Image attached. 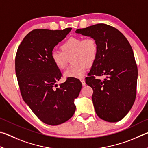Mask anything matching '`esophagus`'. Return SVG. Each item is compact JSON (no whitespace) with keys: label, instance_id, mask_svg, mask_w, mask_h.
<instances>
[{"label":"esophagus","instance_id":"esophagus-1","mask_svg":"<svg viewBox=\"0 0 148 148\" xmlns=\"http://www.w3.org/2000/svg\"><path fill=\"white\" fill-rule=\"evenodd\" d=\"M80 81H81V82H82V86H86V82H85V80L84 79H80Z\"/></svg>","mask_w":148,"mask_h":148}]
</instances>
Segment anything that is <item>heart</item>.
<instances>
[{
    "mask_svg": "<svg viewBox=\"0 0 148 148\" xmlns=\"http://www.w3.org/2000/svg\"><path fill=\"white\" fill-rule=\"evenodd\" d=\"M61 51H51V59L57 68H66L69 59L74 63L64 72L65 77L81 78L86 74L88 66L96 61L99 48L95 40L91 37H71L61 46Z\"/></svg>",
    "mask_w": 148,
    "mask_h": 148,
    "instance_id": "1",
    "label": "heart"
}]
</instances>
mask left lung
<instances>
[{"label":"left lung","mask_w":148,"mask_h":148,"mask_svg":"<svg viewBox=\"0 0 148 148\" xmlns=\"http://www.w3.org/2000/svg\"><path fill=\"white\" fill-rule=\"evenodd\" d=\"M76 33L94 38L99 51L86 83L93 90L92 101L100 118L117 122L128 114L136 95L138 69L132 47L121 32L99 23ZM106 76L103 81L96 76Z\"/></svg>","instance_id":"8db88e82"}]
</instances>
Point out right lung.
Masks as SVG:
<instances>
[{
    "mask_svg": "<svg viewBox=\"0 0 148 148\" xmlns=\"http://www.w3.org/2000/svg\"><path fill=\"white\" fill-rule=\"evenodd\" d=\"M71 30H32L16 53L15 66L22 98L47 125H57L71 118L76 110L74 101L82 89L81 82L76 78H67L58 87L56 82L62 74L51 59L54 47Z\"/></svg>",
    "mask_w": 148,
    "mask_h": 148,
    "instance_id": "right-lung-1",
    "label": "right lung"
}]
</instances>
